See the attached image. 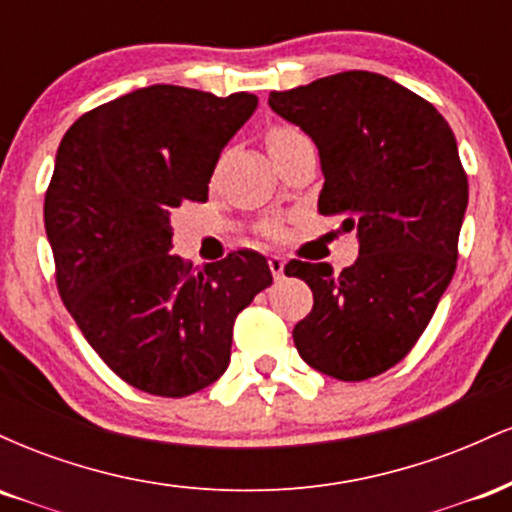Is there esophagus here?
<instances>
[{"label":"esophagus","instance_id":"esophagus-1","mask_svg":"<svg viewBox=\"0 0 512 512\" xmlns=\"http://www.w3.org/2000/svg\"><path fill=\"white\" fill-rule=\"evenodd\" d=\"M284 260H281V257H269V269H272V274H274V279H281V276H284Z\"/></svg>","mask_w":512,"mask_h":512}]
</instances>
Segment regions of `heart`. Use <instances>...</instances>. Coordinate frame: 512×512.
Wrapping results in <instances>:
<instances>
[{"label":"heart","mask_w":512,"mask_h":512,"mask_svg":"<svg viewBox=\"0 0 512 512\" xmlns=\"http://www.w3.org/2000/svg\"><path fill=\"white\" fill-rule=\"evenodd\" d=\"M298 129H293V127H274L272 132L267 134V146L269 149H274V146H279V144H286V142H291L293 137H298Z\"/></svg>","instance_id":"b5f03b06"}]
</instances>
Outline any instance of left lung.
Returning a JSON list of instances; mask_svg holds the SVG:
<instances>
[{
    "instance_id": "left-lung-1",
    "label": "left lung",
    "mask_w": 512,
    "mask_h": 512,
    "mask_svg": "<svg viewBox=\"0 0 512 512\" xmlns=\"http://www.w3.org/2000/svg\"><path fill=\"white\" fill-rule=\"evenodd\" d=\"M269 108L313 139L325 175L317 211L358 238L339 274L327 262L284 267L315 301L293 344L320 373L368 380L409 354L455 274L469 199L455 134L431 103L373 72L274 91Z\"/></svg>"
}]
</instances>
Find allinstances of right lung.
<instances>
[{"mask_svg": "<svg viewBox=\"0 0 512 512\" xmlns=\"http://www.w3.org/2000/svg\"><path fill=\"white\" fill-rule=\"evenodd\" d=\"M255 108L252 93L146 86L81 115L57 149L45 195L57 289L93 351L149 395L216 383L238 313L272 284L260 252L197 272L170 255V211L207 202L223 146Z\"/></svg>", "mask_w": 512, "mask_h": 512, "instance_id": "add662e5", "label": "right lung"}]
</instances>
